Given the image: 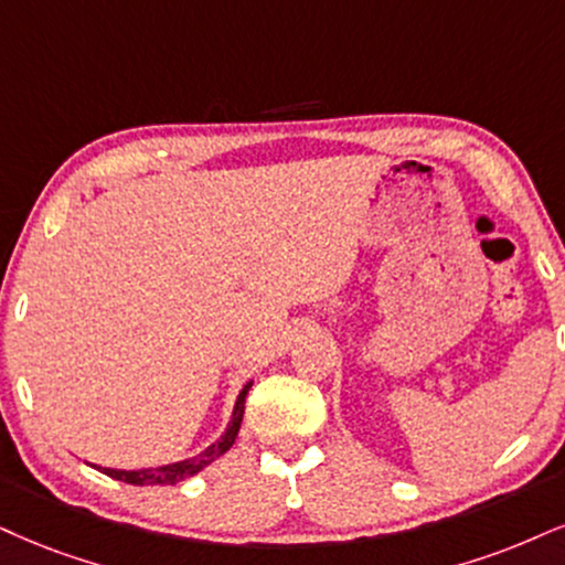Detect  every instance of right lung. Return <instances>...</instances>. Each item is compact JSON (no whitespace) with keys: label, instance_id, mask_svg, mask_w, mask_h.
<instances>
[{"label":"right lung","instance_id":"add662e5","mask_svg":"<svg viewBox=\"0 0 565 565\" xmlns=\"http://www.w3.org/2000/svg\"><path fill=\"white\" fill-rule=\"evenodd\" d=\"M250 390V382L246 387L241 390L238 395V403H235V411H233V422L227 424L225 435L220 437L217 443H212L204 452H199V456L188 458V461H180V463H170V466H159V469H141V471H120V469H102L104 475L113 477V479H120L125 484H178L183 482V479L199 475L204 466H209L214 461V458H220L222 452L233 448L235 437H238V429H241V422H243V408H246V395Z\"/></svg>","mask_w":565,"mask_h":565}]
</instances>
